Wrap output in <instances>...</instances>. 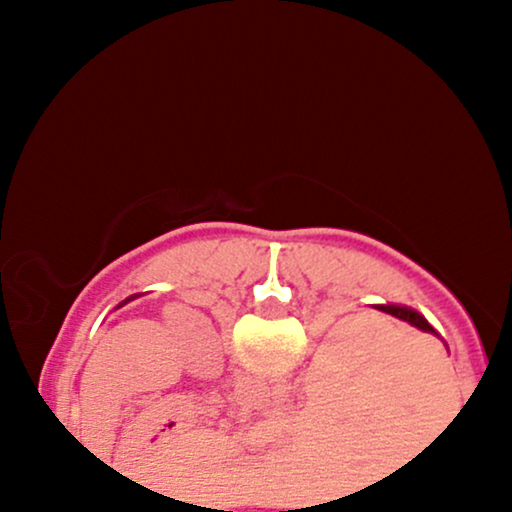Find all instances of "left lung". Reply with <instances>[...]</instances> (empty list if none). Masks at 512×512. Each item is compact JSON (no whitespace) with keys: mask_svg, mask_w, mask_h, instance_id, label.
I'll return each mask as SVG.
<instances>
[{"mask_svg":"<svg viewBox=\"0 0 512 512\" xmlns=\"http://www.w3.org/2000/svg\"><path fill=\"white\" fill-rule=\"evenodd\" d=\"M127 301H132V298H127ZM127 301H125V303H127Z\"/></svg>","mask_w":512,"mask_h":512,"instance_id":"obj_1","label":"left lung"}]
</instances>
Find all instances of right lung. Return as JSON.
Returning a JSON list of instances; mask_svg holds the SVG:
<instances>
[{
  "label": "right lung",
  "instance_id": "obj_1",
  "mask_svg": "<svg viewBox=\"0 0 512 512\" xmlns=\"http://www.w3.org/2000/svg\"><path fill=\"white\" fill-rule=\"evenodd\" d=\"M378 310H383V313L392 315V317H397V320H404V322H409L411 327H419L421 332H431V334H433V327L428 325V322H426L424 317H421L419 313H416V310H409V308H399V305H380Z\"/></svg>",
  "mask_w": 512,
  "mask_h": 512
}]
</instances>
